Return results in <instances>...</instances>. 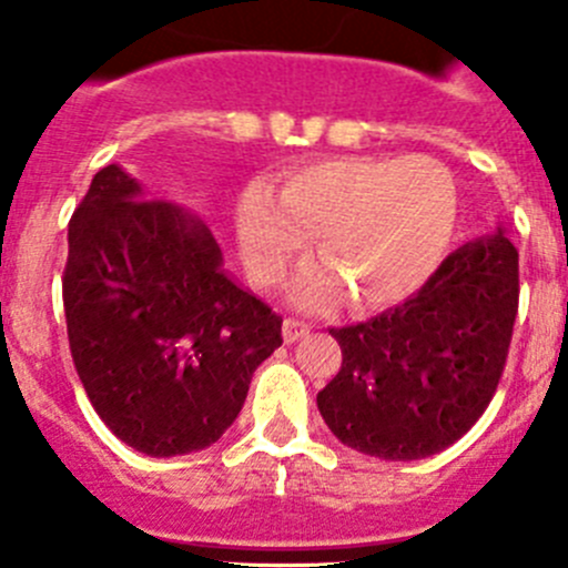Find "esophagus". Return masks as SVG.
Returning <instances> with one entry per match:
<instances>
[{
  "label": "esophagus",
  "mask_w": 568,
  "mask_h": 568,
  "mask_svg": "<svg viewBox=\"0 0 568 568\" xmlns=\"http://www.w3.org/2000/svg\"><path fill=\"white\" fill-rule=\"evenodd\" d=\"M308 331H311V327L305 325V322L294 320V316H285V320H283V338L288 344H294L296 338H302Z\"/></svg>",
  "instance_id": "1"
}]
</instances>
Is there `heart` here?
I'll return each instance as SVG.
<instances>
[{
  "label": "heart",
  "mask_w": 568,
  "mask_h": 568,
  "mask_svg": "<svg viewBox=\"0 0 568 568\" xmlns=\"http://www.w3.org/2000/svg\"><path fill=\"white\" fill-rule=\"evenodd\" d=\"M457 221V184L426 156H344L302 164L274 195L252 187L237 206V243L248 272L272 283L314 237L322 274L300 283L320 302L327 283L347 308L395 305L434 272Z\"/></svg>",
  "instance_id": "b5f03b06"
}]
</instances>
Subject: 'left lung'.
I'll use <instances>...</instances> for the list:
<instances>
[{"instance_id":"left-lung-1","label":"left lung","mask_w":568,"mask_h":568,"mask_svg":"<svg viewBox=\"0 0 568 568\" xmlns=\"http://www.w3.org/2000/svg\"><path fill=\"white\" fill-rule=\"evenodd\" d=\"M518 314V248L496 232L465 243L406 302L331 327L342 369L316 395L327 428L392 463L457 443L496 395Z\"/></svg>"}]
</instances>
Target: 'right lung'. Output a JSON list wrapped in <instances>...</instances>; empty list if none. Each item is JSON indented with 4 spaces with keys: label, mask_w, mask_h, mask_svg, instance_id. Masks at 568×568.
Returning <instances> with one entry per match:
<instances>
[{
    "label": "right lung",
    "mask_w": 568,
    "mask_h": 568,
    "mask_svg": "<svg viewBox=\"0 0 568 568\" xmlns=\"http://www.w3.org/2000/svg\"><path fill=\"white\" fill-rule=\"evenodd\" d=\"M63 314L94 412L148 457L215 443L283 344V316L232 283L212 232L116 164L69 221Z\"/></svg>",
    "instance_id": "1"
}]
</instances>
